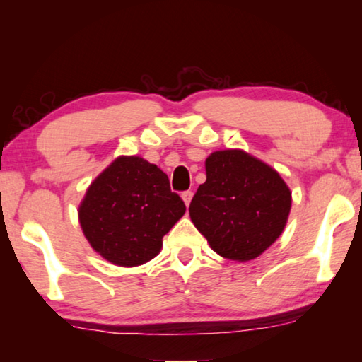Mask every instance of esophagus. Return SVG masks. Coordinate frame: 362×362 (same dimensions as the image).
<instances>
[{
  "label": "esophagus",
  "instance_id": "1",
  "mask_svg": "<svg viewBox=\"0 0 362 362\" xmlns=\"http://www.w3.org/2000/svg\"><path fill=\"white\" fill-rule=\"evenodd\" d=\"M192 198H193V193L192 192H183L182 193V199H183V203H185L187 207L189 206V203H192Z\"/></svg>",
  "mask_w": 362,
  "mask_h": 362
}]
</instances>
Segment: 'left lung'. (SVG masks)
<instances>
[{
	"instance_id": "obj_1",
	"label": "left lung",
	"mask_w": 362,
	"mask_h": 362,
	"mask_svg": "<svg viewBox=\"0 0 362 362\" xmlns=\"http://www.w3.org/2000/svg\"><path fill=\"white\" fill-rule=\"evenodd\" d=\"M291 204L278 170L243 150H218L206 159V182L189 203V217L218 255L249 262L281 236Z\"/></svg>"
}]
</instances>
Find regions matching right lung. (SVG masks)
I'll return each mask as SVG.
<instances>
[{"instance_id":"obj_1","label":"right lung","mask_w":362,"mask_h":362,"mask_svg":"<svg viewBox=\"0 0 362 362\" xmlns=\"http://www.w3.org/2000/svg\"><path fill=\"white\" fill-rule=\"evenodd\" d=\"M185 211L156 164L118 156L86 189L78 218L97 254L113 265L137 267L161 252L163 236Z\"/></svg>"}]
</instances>
